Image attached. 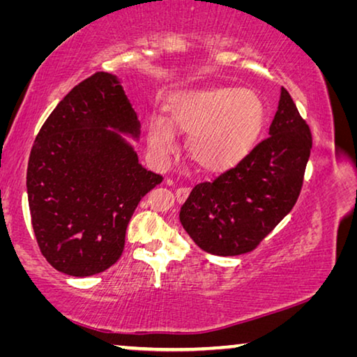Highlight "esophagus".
<instances>
[{"label":"esophagus","instance_id":"1","mask_svg":"<svg viewBox=\"0 0 357 357\" xmlns=\"http://www.w3.org/2000/svg\"><path fill=\"white\" fill-rule=\"evenodd\" d=\"M174 195H176L178 202H184L187 195H189V187H178V189L174 190Z\"/></svg>","mask_w":357,"mask_h":357}]
</instances>
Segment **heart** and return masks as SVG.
I'll use <instances>...</instances> for the list:
<instances>
[{"instance_id":"b5f03b06","label":"heart","mask_w":357,"mask_h":357,"mask_svg":"<svg viewBox=\"0 0 357 357\" xmlns=\"http://www.w3.org/2000/svg\"><path fill=\"white\" fill-rule=\"evenodd\" d=\"M264 107L249 88L215 86L173 98L167 123L155 118L148 128V146L167 155L176 146L173 130L189 134L187 149L206 170H223L247 155L261 130Z\"/></svg>"}]
</instances>
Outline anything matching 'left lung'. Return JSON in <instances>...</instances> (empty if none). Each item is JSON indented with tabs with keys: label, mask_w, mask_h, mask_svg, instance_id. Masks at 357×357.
Segmentation results:
<instances>
[{
	"label": "left lung",
	"mask_w": 357,
	"mask_h": 357,
	"mask_svg": "<svg viewBox=\"0 0 357 357\" xmlns=\"http://www.w3.org/2000/svg\"><path fill=\"white\" fill-rule=\"evenodd\" d=\"M310 149L309 126L282 88L269 137L236 167L197 184L181 206L193 243L219 257L252 252L298 202Z\"/></svg>",
	"instance_id": "left-lung-1"
}]
</instances>
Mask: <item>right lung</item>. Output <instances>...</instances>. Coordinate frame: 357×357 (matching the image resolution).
Instances as JSON below:
<instances>
[{
	"instance_id": "obj_1",
	"label": "right lung",
	"mask_w": 357,
	"mask_h": 357,
	"mask_svg": "<svg viewBox=\"0 0 357 357\" xmlns=\"http://www.w3.org/2000/svg\"><path fill=\"white\" fill-rule=\"evenodd\" d=\"M140 121L116 75L78 83L42 126L29 154L26 190L42 255L59 273H104L124 250L126 229L160 174L138 164Z\"/></svg>"
}]
</instances>
